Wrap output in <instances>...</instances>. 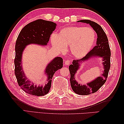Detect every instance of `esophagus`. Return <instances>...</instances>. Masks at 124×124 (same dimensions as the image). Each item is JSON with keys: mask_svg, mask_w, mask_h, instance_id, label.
Listing matches in <instances>:
<instances>
[{"mask_svg": "<svg viewBox=\"0 0 124 124\" xmlns=\"http://www.w3.org/2000/svg\"><path fill=\"white\" fill-rule=\"evenodd\" d=\"M70 63V61L69 60H65L64 61V64L65 65H69Z\"/></svg>", "mask_w": 124, "mask_h": 124, "instance_id": "esophagus-1", "label": "esophagus"}]
</instances>
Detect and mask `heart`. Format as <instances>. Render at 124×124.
<instances>
[{
	"mask_svg": "<svg viewBox=\"0 0 124 124\" xmlns=\"http://www.w3.org/2000/svg\"><path fill=\"white\" fill-rule=\"evenodd\" d=\"M51 39L58 51H65L67 46H70L73 56L80 58L87 54L93 46L95 33L91 28L70 27L62 29L58 35H53Z\"/></svg>",
	"mask_w": 124,
	"mask_h": 124,
	"instance_id": "obj_1",
	"label": "heart"
}]
</instances>
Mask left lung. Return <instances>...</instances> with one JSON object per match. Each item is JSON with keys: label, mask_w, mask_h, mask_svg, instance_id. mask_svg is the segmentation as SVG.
Segmentation results:
<instances>
[{"label": "left lung", "mask_w": 124, "mask_h": 124, "mask_svg": "<svg viewBox=\"0 0 124 124\" xmlns=\"http://www.w3.org/2000/svg\"><path fill=\"white\" fill-rule=\"evenodd\" d=\"M79 22L89 24L93 28L97 35L96 45L82 59L73 60L72 64H70L69 67L71 76L70 81L73 91L79 95H86L95 93L106 83L110 68L111 52L107 36L101 26L89 20H82L78 21V22ZM94 57L102 58V64L104 68L103 74L86 85H80L75 80L74 77L75 74L79 68L80 63Z\"/></svg>", "instance_id": "left-lung-1"}]
</instances>
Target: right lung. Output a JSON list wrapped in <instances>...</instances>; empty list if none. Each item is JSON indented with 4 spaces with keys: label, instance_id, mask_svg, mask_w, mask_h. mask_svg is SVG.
<instances>
[{
    "label": "right lung",
    "instance_id": "right-lung-1",
    "mask_svg": "<svg viewBox=\"0 0 124 124\" xmlns=\"http://www.w3.org/2000/svg\"><path fill=\"white\" fill-rule=\"evenodd\" d=\"M56 24L51 21L39 19L31 22L23 28L18 35L15 44V57L14 60L15 75L18 85L23 91L29 94L37 96L47 94L51 88L52 79L55 72L63 67V59L60 57H55L45 69L47 83L45 86L35 85L27 80L22 66V54L25 47L30 44L46 46L48 43L50 36L56 28Z\"/></svg>",
    "mask_w": 124,
    "mask_h": 124
}]
</instances>
